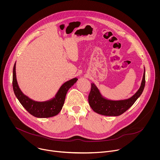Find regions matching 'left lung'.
Wrapping results in <instances>:
<instances>
[{"label": "left lung", "instance_id": "8db88e82", "mask_svg": "<svg viewBox=\"0 0 160 160\" xmlns=\"http://www.w3.org/2000/svg\"><path fill=\"white\" fill-rule=\"evenodd\" d=\"M145 68L141 86L138 90L130 98L121 100H111L102 96L98 87L94 83H91V90L88 96V103L94 111L99 115L117 117L128 110L142 94L146 83Z\"/></svg>", "mask_w": 160, "mask_h": 160}]
</instances>
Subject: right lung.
Returning a JSON list of instances; mask_svg holds the SVG:
<instances>
[{"label": "right lung", "mask_w": 160, "mask_h": 160, "mask_svg": "<svg viewBox=\"0 0 160 160\" xmlns=\"http://www.w3.org/2000/svg\"><path fill=\"white\" fill-rule=\"evenodd\" d=\"M78 80L74 78L64 82L59 88L55 96L45 101H36L22 93L19 87L16 74V62L12 72V88L14 94L21 105L26 110L37 118H49L57 115L61 111L64 103L68 90Z\"/></svg>", "instance_id": "obj_1"}]
</instances>
